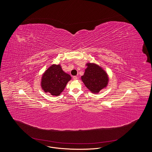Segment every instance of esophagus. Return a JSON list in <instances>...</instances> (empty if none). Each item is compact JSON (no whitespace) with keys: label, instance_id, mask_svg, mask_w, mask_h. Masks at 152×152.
<instances>
[{"label":"esophagus","instance_id":"1","mask_svg":"<svg viewBox=\"0 0 152 152\" xmlns=\"http://www.w3.org/2000/svg\"><path fill=\"white\" fill-rule=\"evenodd\" d=\"M73 79L74 80H76L77 79V76H73Z\"/></svg>","mask_w":152,"mask_h":152}]
</instances>
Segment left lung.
I'll list each match as a JSON object with an SVG mask.
<instances>
[{"label": "left lung", "mask_w": 152, "mask_h": 152, "mask_svg": "<svg viewBox=\"0 0 152 152\" xmlns=\"http://www.w3.org/2000/svg\"><path fill=\"white\" fill-rule=\"evenodd\" d=\"M84 75L81 80L85 86L93 93H98L106 87L108 77L107 74L99 65L88 63Z\"/></svg>", "instance_id": "left-lung-1"}]
</instances>
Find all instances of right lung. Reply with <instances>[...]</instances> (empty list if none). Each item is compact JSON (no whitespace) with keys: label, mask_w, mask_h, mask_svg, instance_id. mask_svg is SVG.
Wrapping results in <instances>:
<instances>
[{"label":"right lung","mask_w":152,"mask_h":152,"mask_svg":"<svg viewBox=\"0 0 152 152\" xmlns=\"http://www.w3.org/2000/svg\"><path fill=\"white\" fill-rule=\"evenodd\" d=\"M71 79L70 75L64 72L60 65L54 64L51 65L44 73L41 85L44 92L58 96Z\"/></svg>","instance_id":"right-lung-1"}]
</instances>
